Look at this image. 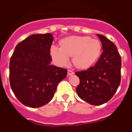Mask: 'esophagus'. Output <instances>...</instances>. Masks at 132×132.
Segmentation results:
<instances>
[{"label":"esophagus","instance_id":"obj_1","mask_svg":"<svg viewBox=\"0 0 132 132\" xmlns=\"http://www.w3.org/2000/svg\"><path fill=\"white\" fill-rule=\"evenodd\" d=\"M74 74V73L71 71V70H68V76H72V75Z\"/></svg>","mask_w":132,"mask_h":132}]
</instances>
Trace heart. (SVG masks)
<instances>
[{"label": "heart", "mask_w": 132, "mask_h": 132, "mask_svg": "<svg viewBox=\"0 0 132 132\" xmlns=\"http://www.w3.org/2000/svg\"><path fill=\"white\" fill-rule=\"evenodd\" d=\"M102 52V44L97 39L89 36H69L61 39L59 49L52 47L50 55L56 63L65 65L71 57L75 68L85 71L94 66Z\"/></svg>", "instance_id": "obj_1"}]
</instances>
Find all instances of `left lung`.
Instances as JSON below:
<instances>
[{"mask_svg": "<svg viewBox=\"0 0 132 132\" xmlns=\"http://www.w3.org/2000/svg\"><path fill=\"white\" fill-rule=\"evenodd\" d=\"M97 37L102 43L103 52L94 66L86 71L76 72L80 84L78 95L93 105H100L113 97L121 80V57L116 46L102 35Z\"/></svg>", "mask_w": 132, "mask_h": 132, "instance_id": "8db88e82", "label": "left lung"}]
</instances>
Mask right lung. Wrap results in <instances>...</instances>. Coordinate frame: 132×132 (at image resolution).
<instances>
[{"mask_svg": "<svg viewBox=\"0 0 132 132\" xmlns=\"http://www.w3.org/2000/svg\"><path fill=\"white\" fill-rule=\"evenodd\" d=\"M52 34L29 36L17 44L10 61V83L16 97L30 108L51 101L67 70L51 65Z\"/></svg>", "mask_w": 132, "mask_h": 132, "instance_id": "right-lung-1", "label": "right lung"}]
</instances>
